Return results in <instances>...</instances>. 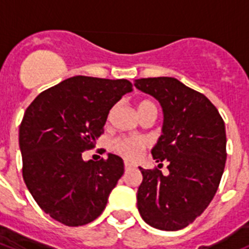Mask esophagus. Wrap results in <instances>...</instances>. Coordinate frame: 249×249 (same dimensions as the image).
Here are the masks:
<instances>
[{
  "instance_id": "34e87169",
  "label": "esophagus",
  "mask_w": 249,
  "mask_h": 249,
  "mask_svg": "<svg viewBox=\"0 0 249 249\" xmlns=\"http://www.w3.org/2000/svg\"><path fill=\"white\" fill-rule=\"evenodd\" d=\"M133 168H134V165H133V164L128 163V161H125V170H130V169H133Z\"/></svg>"
}]
</instances>
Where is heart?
<instances>
[{
    "instance_id": "1",
    "label": "heart",
    "mask_w": 249,
    "mask_h": 249,
    "mask_svg": "<svg viewBox=\"0 0 249 249\" xmlns=\"http://www.w3.org/2000/svg\"><path fill=\"white\" fill-rule=\"evenodd\" d=\"M138 115H143L146 112H155L156 107L151 101H142L137 106ZM113 150L124 156L128 160H136L142 155L143 148L146 147V142L141 138H134V137H121L117 138L112 144Z\"/></svg>"
}]
</instances>
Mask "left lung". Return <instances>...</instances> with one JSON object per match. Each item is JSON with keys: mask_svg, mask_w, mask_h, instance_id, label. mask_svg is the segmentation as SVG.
Listing matches in <instances>:
<instances>
[{"mask_svg": "<svg viewBox=\"0 0 249 249\" xmlns=\"http://www.w3.org/2000/svg\"><path fill=\"white\" fill-rule=\"evenodd\" d=\"M163 109L161 136L152 158L169 173L143 169L137 207L146 224L176 231L194 222L212 201L226 163V130L208 98L173 77L136 80Z\"/></svg>", "mask_w": 249, "mask_h": 249, "instance_id": "obj_1", "label": "left lung"}]
</instances>
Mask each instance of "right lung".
Here are the masks:
<instances>
[{"mask_svg": "<svg viewBox=\"0 0 249 249\" xmlns=\"http://www.w3.org/2000/svg\"><path fill=\"white\" fill-rule=\"evenodd\" d=\"M130 91L128 80L75 76L38 94L25 109L19 128L23 178L40 208L60 224L81 226L101 216L124 174L120 156L85 161L83 152Z\"/></svg>", "mask_w": 249, "mask_h": 249, "instance_id": "add662e5", "label": "right lung"}]
</instances>
